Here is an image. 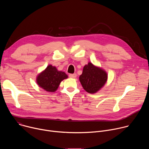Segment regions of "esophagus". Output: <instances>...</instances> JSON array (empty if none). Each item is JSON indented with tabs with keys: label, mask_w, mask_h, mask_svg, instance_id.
Returning <instances> with one entry per match:
<instances>
[{
	"label": "esophagus",
	"mask_w": 149,
	"mask_h": 149,
	"mask_svg": "<svg viewBox=\"0 0 149 149\" xmlns=\"http://www.w3.org/2000/svg\"><path fill=\"white\" fill-rule=\"evenodd\" d=\"M69 77L70 78H74L77 77V74H69Z\"/></svg>",
	"instance_id": "obj_1"
}]
</instances>
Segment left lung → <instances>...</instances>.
Segmentation results:
<instances>
[{"label": "left lung", "mask_w": 149, "mask_h": 149, "mask_svg": "<svg viewBox=\"0 0 149 149\" xmlns=\"http://www.w3.org/2000/svg\"><path fill=\"white\" fill-rule=\"evenodd\" d=\"M107 79V73L90 62L84 66L82 74L79 76V81L84 89L91 94L97 92Z\"/></svg>", "instance_id": "8db88e82"}]
</instances>
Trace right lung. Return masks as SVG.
Wrapping results in <instances>:
<instances>
[{
	"instance_id": "1",
	"label": "right lung",
	"mask_w": 149,
	"mask_h": 149,
	"mask_svg": "<svg viewBox=\"0 0 149 149\" xmlns=\"http://www.w3.org/2000/svg\"><path fill=\"white\" fill-rule=\"evenodd\" d=\"M67 78L68 75L64 72L58 71L56 67L50 65L38 76L37 83L45 91L54 92L58 88L61 82Z\"/></svg>"
}]
</instances>
